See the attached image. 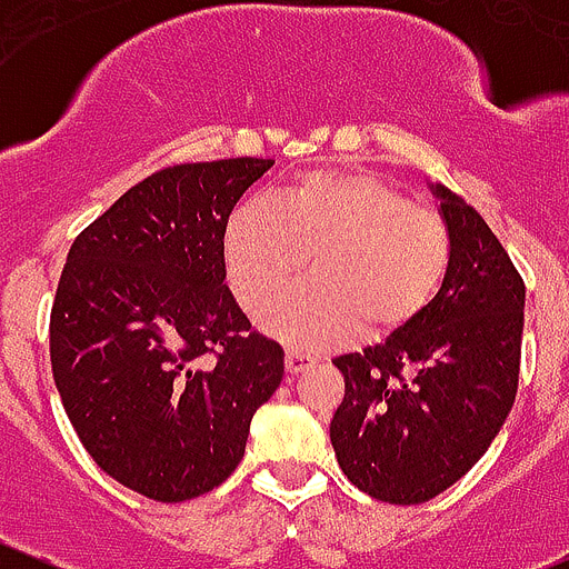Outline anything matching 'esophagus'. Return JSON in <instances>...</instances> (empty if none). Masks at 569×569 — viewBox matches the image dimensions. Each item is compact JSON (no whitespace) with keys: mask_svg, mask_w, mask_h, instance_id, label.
<instances>
[{"mask_svg":"<svg viewBox=\"0 0 569 569\" xmlns=\"http://www.w3.org/2000/svg\"><path fill=\"white\" fill-rule=\"evenodd\" d=\"M317 362L315 355H306V351H297V348H289L286 351V371L289 373H300L306 368H311Z\"/></svg>","mask_w":569,"mask_h":569,"instance_id":"esophagus-1","label":"esophagus"}]
</instances>
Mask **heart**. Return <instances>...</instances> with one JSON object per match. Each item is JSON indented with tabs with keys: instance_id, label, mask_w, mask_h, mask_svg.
<instances>
[{
	"instance_id": "obj_1",
	"label": "heart",
	"mask_w": 569,
	"mask_h": 569,
	"mask_svg": "<svg viewBox=\"0 0 569 569\" xmlns=\"http://www.w3.org/2000/svg\"><path fill=\"white\" fill-rule=\"evenodd\" d=\"M311 280L260 317L269 335L295 348L342 342L362 329H402L442 286L450 234L439 214L413 207L371 172H306L247 201L223 229V266L238 303L260 311L303 272Z\"/></svg>"
}]
</instances>
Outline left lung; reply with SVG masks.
<instances>
[{
	"instance_id": "left-lung-1",
	"label": "left lung",
	"mask_w": 569,
	"mask_h": 569,
	"mask_svg": "<svg viewBox=\"0 0 569 569\" xmlns=\"http://www.w3.org/2000/svg\"><path fill=\"white\" fill-rule=\"evenodd\" d=\"M450 234L433 300L408 326L337 357L346 397L331 448L348 482L419 505L459 482L508 419L519 386L525 283L473 207L428 183Z\"/></svg>"
}]
</instances>
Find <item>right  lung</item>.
Masks as SVG:
<instances>
[{"label":"right lung","instance_id":"1","mask_svg":"<svg viewBox=\"0 0 569 569\" xmlns=\"http://www.w3.org/2000/svg\"><path fill=\"white\" fill-rule=\"evenodd\" d=\"M272 163L156 172L70 247L50 315L56 388L93 462L147 499L218 488L283 380V348L252 331L223 266L229 214Z\"/></svg>","mask_w":569,"mask_h":569}]
</instances>
